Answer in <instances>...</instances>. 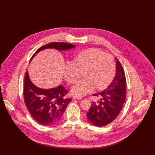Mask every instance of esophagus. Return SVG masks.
Returning a JSON list of instances; mask_svg holds the SVG:
<instances>
[{"label": "esophagus", "instance_id": "34e87169", "mask_svg": "<svg viewBox=\"0 0 155 155\" xmlns=\"http://www.w3.org/2000/svg\"><path fill=\"white\" fill-rule=\"evenodd\" d=\"M74 99H82V97H81V96H74Z\"/></svg>", "mask_w": 155, "mask_h": 155}]
</instances>
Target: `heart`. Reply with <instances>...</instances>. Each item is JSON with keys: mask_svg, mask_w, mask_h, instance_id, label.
I'll list each match as a JSON object with an SVG mask.
<instances>
[{"mask_svg": "<svg viewBox=\"0 0 155 155\" xmlns=\"http://www.w3.org/2000/svg\"><path fill=\"white\" fill-rule=\"evenodd\" d=\"M115 62L113 57L97 48H88L78 53L74 61L67 62L64 67V77L70 84L80 78V72H83L81 81L72 88V93L77 96L85 95L94 87L105 89L111 83L115 74Z\"/></svg>", "mask_w": 155, "mask_h": 155, "instance_id": "b5f03b06", "label": "heart"}]
</instances>
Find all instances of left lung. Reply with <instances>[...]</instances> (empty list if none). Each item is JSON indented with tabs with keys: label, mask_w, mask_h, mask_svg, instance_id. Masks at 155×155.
Listing matches in <instances>:
<instances>
[{
	"label": "left lung",
	"mask_w": 155,
	"mask_h": 155,
	"mask_svg": "<svg viewBox=\"0 0 155 155\" xmlns=\"http://www.w3.org/2000/svg\"><path fill=\"white\" fill-rule=\"evenodd\" d=\"M117 74L106 90L94 94L99 97L97 102H92L87 118L94 126L102 127L112 123L123 107L126 94V81L124 70L117 59Z\"/></svg>",
	"instance_id": "left-lung-1"
}]
</instances>
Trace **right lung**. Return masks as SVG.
<instances>
[{
    "instance_id": "obj_1",
    "label": "right lung",
    "mask_w": 155,
    "mask_h": 155,
    "mask_svg": "<svg viewBox=\"0 0 155 155\" xmlns=\"http://www.w3.org/2000/svg\"><path fill=\"white\" fill-rule=\"evenodd\" d=\"M75 47L68 43H50L38 48L31 61L38 52L45 49L54 48L63 51ZM67 93V90L61 85L51 89H41L32 83L28 71L26 73L23 93L25 102L32 117L42 125H54L60 120L66 107L72 101L71 98L64 97Z\"/></svg>"
}]
</instances>
